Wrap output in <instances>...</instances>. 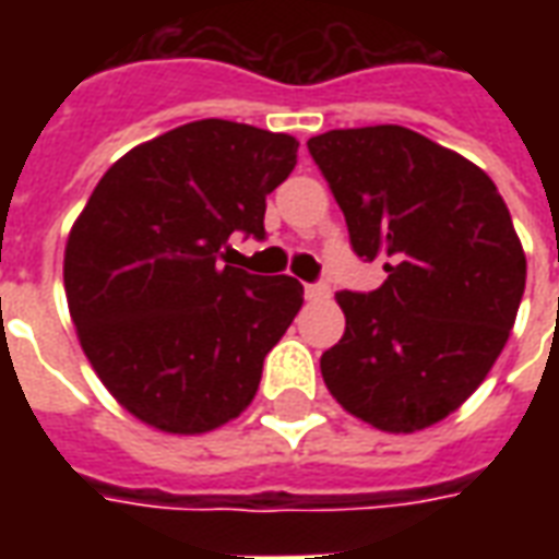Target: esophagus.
Wrapping results in <instances>:
<instances>
[{"label": "esophagus", "instance_id": "esophagus-1", "mask_svg": "<svg viewBox=\"0 0 559 559\" xmlns=\"http://www.w3.org/2000/svg\"><path fill=\"white\" fill-rule=\"evenodd\" d=\"M329 284H305V296L311 299V302H320V299H329Z\"/></svg>", "mask_w": 559, "mask_h": 559}]
</instances>
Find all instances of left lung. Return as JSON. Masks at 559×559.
<instances>
[{"label":"left lung","instance_id":"1","mask_svg":"<svg viewBox=\"0 0 559 559\" xmlns=\"http://www.w3.org/2000/svg\"><path fill=\"white\" fill-rule=\"evenodd\" d=\"M353 251L383 257L371 293L341 290L344 338L326 389L356 419L413 433L479 389L515 326L527 257L491 176L411 128H341L308 140Z\"/></svg>","mask_w":559,"mask_h":559}]
</instances>
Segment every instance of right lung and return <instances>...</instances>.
I'll use <instances>...</instances> for the list:
<instances>
[{"mask_svg":"<svg viewBox=\"0 0 559 559\" xmlns=\"http://www.w3.org/2000/svg\"><path fill=\"white\" fill-rule=\"evenodd\" d=\"M296 148L290 134L227 119L173 128L116 160L68 233L80 347L152 428L206 433L236 419L299 314L296 278L224 266L233 233L266 236V197Z\"/></svg>","mask_w":559,"mask_h":559,"instance_id":"1","label":"right lung"}]
</instances>
